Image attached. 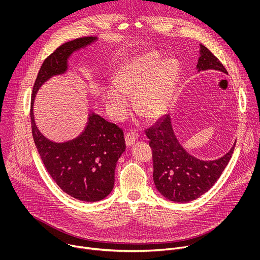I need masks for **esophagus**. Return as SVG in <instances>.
<instances>
[{"label":"esophagus","instance_id":"obj_1","mask_svg":"<svg viewBox=\"0 0 260 260\" xmlns=\"http://www.w3.org/2000/svg\"><path fill=\"white\" fill-rule=\"evenodd\" d=\"M137 140V135H135L134 133H127L125 134V145L127 147H131L135 144Z\"/></svg>","mask_w":260,"mask_h":260}]
</instances>
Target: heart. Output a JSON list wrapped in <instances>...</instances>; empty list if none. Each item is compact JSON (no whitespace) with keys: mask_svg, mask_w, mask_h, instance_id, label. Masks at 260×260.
<instances>
[{"mask_svg":"<svg viewBox=\"0 0 260 260\" xmlns=\"http://www.w3.org/2000/svg\"><path fill=\"white\" fill-rule=\"evenodd\" d=\"M179 79V67L173 59L160 60L156 52H146L127 59L116 72L115 83L105 92L111 113L126 117L133 96L136 112L148 120L159 118L172 102Z\"/></svg>","mask_w":260,"mask_h":260,"instance_id":"1","label":"heart"}]
</instances>
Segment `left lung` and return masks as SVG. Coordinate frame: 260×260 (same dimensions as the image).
Masks as SVG:
<instances>
[{
	"mask_svg": "<svg viewBox=\"0 0 260 260\" xmlns=\"http://www.w3.org/2000/svg\"><path fill=\"white\" fill-rule=\"evenodd\" d=\"M198 72L216 70L228 73L219 59L204 45H200ZM152 148L153 181L156 189L175 203H188L206 193L229 165L236 144L222 157L202 160L189 154L177 140L169 114L146 131Z\"/></svg>",
	"mask_w": 260,
	"mask_h": 260,
	"instance_id": "obj_1",
	"label": "left lung"
}]
</instances>
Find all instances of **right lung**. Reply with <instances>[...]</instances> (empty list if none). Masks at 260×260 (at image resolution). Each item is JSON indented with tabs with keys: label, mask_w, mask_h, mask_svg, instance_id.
<instances>
[{
	"label": "right lung",
	"mask_w": 260,
	"mask_h": 260,
	"mask_svg": "<svg viewBox=\"0 0 260 260\" xmlns=\"http://www.w3.org/2000/svg\"><path fill=\"white\" fill-rule=\"evenodd\" d=\"M96 40V37H83L56 48L40 68L30 102L32 138L47 172L63 192L89 203L105 199L114 187L116 164L125 150L122 129L90 113L81 135L63 143H55L45 138L37 127L32 106L36 93L43 83L66 73L70 55Z\"/></svg>",
	"instance_id": "obj_1"
}]
</instances>
